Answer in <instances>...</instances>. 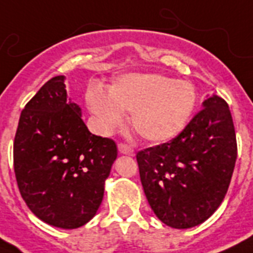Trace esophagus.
<instances>
[{
	"label": "esophagus",
	"mask_w": 253,
	"mask_h": 253,
	"mask_svg": "<svg viewBox=\"0 0 253 253\" xmlns=\"http://www.w3.org/2000/svg\"><path fill=\"white\" fill-rule=\"evenodd\" d=\"M118 150L119 152L123 155H130V156H132V155L135 154L134 148H132L131 146H128V144H126V143H119Z\"/></svg>",
	"instance_id": "obj_1"
}]
</instances>
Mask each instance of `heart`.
Segmentation results:
<instances>
[{
  "mask_svg": "<svg viewBox=\"0 0 253 253\" xmlns=\"http://www.w3.org/2000/svg\"><path fill=\"white\" fill-rule=\"evenodd\" d=\"M85 101L102 131L119 126L123 111L128 110L136 134L160 143L176 136L188 123L196 107L197 90L190 81L167 75L127 73L115 79L109 93L99 85L89 86Z\"/></svg>",
  "mask_w": 253,
  "mask_h": 253,
  "instance_id": "obj_1",
  "label": "heart"
}]
</instances>
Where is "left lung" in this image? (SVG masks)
I'll return each instance as SVG.
<instances>
[{
	"instance_id": "1",
	"label": "left lung",
	"mask_w": 253,
	"mask_h": 253,
	"mask_svg": "<svg viewBox=\"0 0 253 253\" xmlns=\"http://www.w3.org/2000/svg\"><path fill=\"white\" fill-rule=\"evenodd\" d=\"M236 156L231 111L212 95L176 138L136 154L151 209L173 228L201 224L222 204Z\"/></svg>"
}]
</instances>
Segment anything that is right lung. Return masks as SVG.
<instances>
[{"mask_svg": "<svg viewBox=\"0 0 253 253\" xmlns=\"http://www.w3.org/2000/svg\"><path fill=\"white\" fill-rule=\"evenodd\" d=\"M117 154L114 140L91 134L67 101L64 76L52 77L21 113L13 148L19 193L45 223L81 227L102 202Z\"/></svg>", "mask_w": 253, "mask_h": 253, "instance_id": "obj_1", "label": "right lung"}]
</instances>
